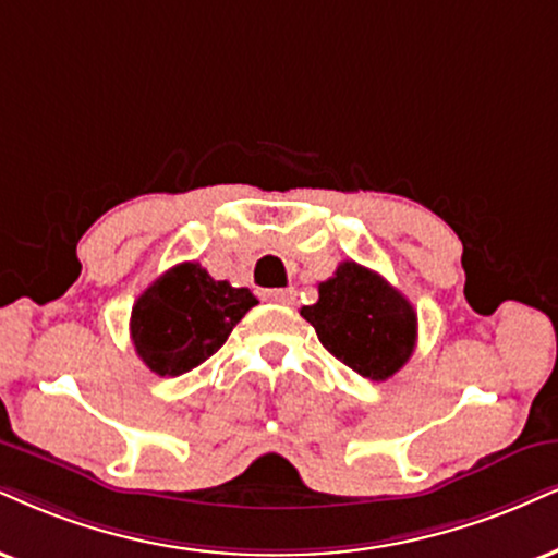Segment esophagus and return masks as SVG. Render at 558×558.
Listing matches in <instances>:
<instances>
[{
  "label": "esophagus",
  "instance_id": "34e87169",
  "mask_svg": "<svg viewBox=\"0 0 558 558\" xmlns=\"http://www.w3.org/2000/svg\"><path fill=\"white\" fill-rule=\"evenodd\" d=\"M260 298L268 302H281V305H292L294 298H298V292L294 290H264L260 292Z\"/></svg>",
  "mask_w": 558,
  "mask_h": 558
}]
</instances>
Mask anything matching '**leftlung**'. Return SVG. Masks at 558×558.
<instances>
[{"instance_id": "left-lung-1", "label": "left lung", "mask_w": 558, "mask_h": 558, "mask_svg": "<svg viewBox=\"0 0 558 558\" xmlns=\"http://www.w3.org/2000/svg\"><path fill=\"white\" fill-rule=\"evenodd\" d=\"M336 360L369 380H388L416 347V313L380 274L343 260L300 311Z\"/></svg>"}]
</instances>
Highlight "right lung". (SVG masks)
I'll return each instance as SVG.
<instances>
[{"label":"right lung","mask_w":558,"mask_h":558,"mask_svg":"<svg viewBox=\"0 0 558 558\" xmlns=\"http://www.w3.org/2000/svg\"><path fill=\"white\" fill-rule=\"evenodd\" d=\"M258 305L247 287L217 281L196 260L155 279L132 307V341L160 377H178L209 360L240 318Z\"/></svg>","instance_id":"obj_1"}]
</instances>
